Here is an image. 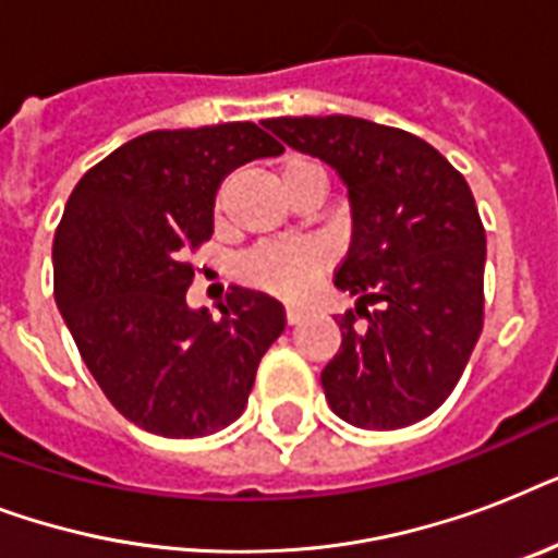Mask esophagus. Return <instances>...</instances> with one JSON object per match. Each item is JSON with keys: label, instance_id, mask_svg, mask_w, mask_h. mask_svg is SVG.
<instances>
[{"label": "esophagus", "instance_id": "34e87169", "mask_svg": "<svg viewBox=\"0 0 558 558\" xmlns=\"http://www.w3.org/2000/svg\"><path fill=\"white\" fill-rule=\"evenodd\" d=\"M301 318H304V310H301V306L289 304L287 306V322L289 324H298V322H301Z\"/></svg>", "mask_w": 558, "mask_h": 558}]
</instances>
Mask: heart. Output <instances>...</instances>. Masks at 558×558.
<instances>
[{
    "mask_svg": "<svg viewBox=\"0 0 558 558\" xmlns=\"http://www.w3.org/2000/svg\"><path fill=\"white\" fill-rule=\"evenodd\" d=\"M278 182L292 199L310 185H324V170L310 156H287L278 165ZM228 182L217 191V214H222ZM324 266V252L315 243H260L236 260V278L245 287L260 289L269 295H301Z\"/></svg>",
    "mask_w": 558,
    "mask_h": 558,
    "instance_id": "heart-1",
    "label": "heart"
}]
</instances>
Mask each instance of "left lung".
I'll return each instance as SVG.
<instances>
[{"mask_svg": "<svg viewBox=\"0 0 558 558\" xmlns=\"http://www.w3.org/2000/svg\"><path fill=\"white\" fill-rule=\"evenodd\" d=\"M263 126L332 165L350 187L353 243L336 287L359 295V306L336 315L341 348L322 371L324 397L359 428L434 414L484 330L486 234L466 179L428 142L365 118Z\"/></svg>", "mask_w": 558, "mask_h": 558, "instance_id": "8db88e82", "label": "left lung"}]
</instances>
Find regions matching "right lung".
<instances>
[{
    "mask_svg": "<svg viewBox=\"0 0 558 558\" xmlns=\"http://www.w3.org/2000/svg\"><path fill=\"white\" fill-rule=\"evenodd\" d=\"M283 150L252 121L156 130L83 173L54 231V301L107 399L144 432L205 437L243 414L280 301L231 287L219 318L187 310V254L214 234L234 168Z\"/></svg>",
    "mask_w": 558,
    "mask_h": 558,
    "instance_id": "add662e5",
    "label": "right lung"
}]
</instances>
